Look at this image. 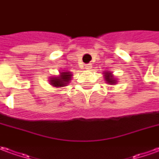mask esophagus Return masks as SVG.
<instances>
[{
  "instance_id": "34e87169",
  "label": "esophagus",
  "mask_w": 159,
  "mask_h": 159,
  "mask_svg": "<svg viewBox=\"0 0 159 159\" xmlns=\"http://www.w3.org/2000/svg\"><path fill=\"white\" fill-rule=\"evenodd\" d=\"M86 69H90L91 67H92V65H91V64H86Z\"/></svg>"
}]
</instances>
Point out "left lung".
Masks as SVG:
<instances>
[{
	"instance_id": "8db88e82",
	"label": "left lung",
	"mask_w": 159,
	"mask_h": 159,
	"mask_svg": "<svg viewBox=\"0 0 159 159\" xmlns=\"http://www.w3.org/2000/svg\"><path fill=\"white\" fill-rule=\"evenodd\" d=\"M105 80H106L107 82L108 83H111V84H114V83H115V80L112 77V76H111L110 73H105Z\"/></svg>"
}]
</instances>
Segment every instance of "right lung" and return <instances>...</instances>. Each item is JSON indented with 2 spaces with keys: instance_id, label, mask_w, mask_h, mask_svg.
I'll return each mask as SVG.
<instances>
[{
  "instance_id": "1",
  "label": "right lung",
  "mask_w": 159,
  "mask_h": 159,
  "mask_svg": "<svg viewBox=\"0 0 159 159\" xmlns=\"http://www.w3.org/2000/svg\"><path fill=\"white\" fill-rule=\"evenodd\" d=\"M71 75L72 74H70V72H62L60 76L53 77V78L50 80V82L52 84V86H55V87H63V86H65L70 82Z\"/></svg>"
}]
</instances>
